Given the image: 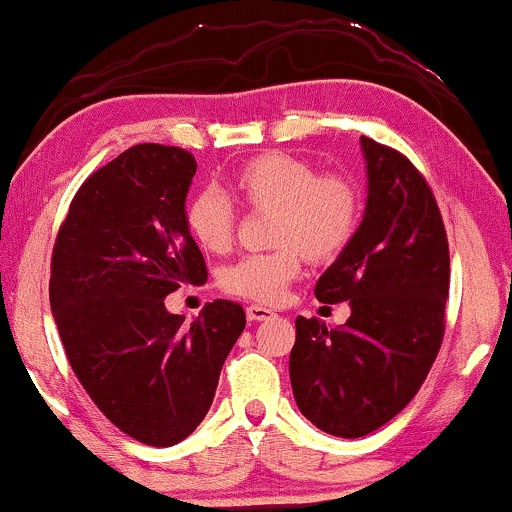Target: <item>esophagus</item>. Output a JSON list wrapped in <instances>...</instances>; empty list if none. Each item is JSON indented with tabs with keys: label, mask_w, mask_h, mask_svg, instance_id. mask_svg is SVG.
Here are the masks:
<instances>
[{
	"label": "esophagus",
	"mask_w": 512,
	"mask_h": 512,
	"mask_svg": "<svg viewBox=\"0 0 512 512\" xmlns=\"http://www.w3.org/2000/svg\"><path fill=\"white\" fill-rule=\"evenodd\" d=\"M270 316H273V311H270L268 306H261V304L246 306V318H249V321H266Z\"/></svg>",
	"instance_id": "1"
}]
</instances>
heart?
<instances>
[{"label":"heart","instance_id":"b5f03b06","mask_svg":"<svg viewBox=\"0 0 512 512\" xmlns=\"http://www.w3.org/2000/svg\"><path fill=\"white\" fill-rule=\"evenodd\" d=\"M232 191L251 213H273V251L244 256L222 273V290L258 304H278L299 278L304 258L328 263L350 246L362 220V191L350 174L318 172L314 162L268 150L237 167ZM186 230L203 251L227 254L237 237V210L215 189L186 203Z\"/></svg>","mask_w":512,"mask_h":512}]
</instances>
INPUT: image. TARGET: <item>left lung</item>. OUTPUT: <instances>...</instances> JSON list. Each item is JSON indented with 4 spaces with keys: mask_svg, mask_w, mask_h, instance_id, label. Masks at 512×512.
Instances as JSON below:
<instances>
[{
    "mask_svg": "<svg viewBox=\"0 0 512 512\" xmlns=\"http://www.w3.org/2000/svg\"><path fill=\"white\" fill-rule=\"evenodd\" d=\"M369 198L357 234L316 282L350 302L340 328L297 316L290 381L299 412L330 436L359 438L407 407L446 333L448 237L434 191L400 150L362 136Z\"/></svg>",
    "mask_w": 512,
    "mask_h": 512,
    "instance_id": "1",
    "label": "left lung"
}]
</instances>
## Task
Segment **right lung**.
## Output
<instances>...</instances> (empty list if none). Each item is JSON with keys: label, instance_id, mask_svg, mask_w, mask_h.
<instances>
[{"label": "right lung", "instance_id": "obj_1", "mask_svg": "<svg viewBox=\"0 0 512 512\" xmlns=\"http://www.w3.org/2000/svg\"><path fill=\"white\" fill-rule=\"evenodd\" d=\"M194 174L184 148L124 150L81 184L52 249L50 304L71 369L119 431L158 448L203 422L246 326L227 299L191 326L165 309L167 294L208 280L184 220Z\"/></svg>", "mask_w": 512, "mask_h": 512}]
</instances>
